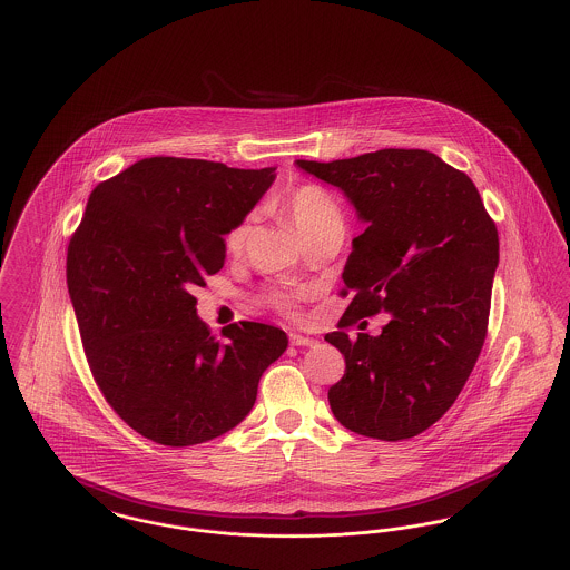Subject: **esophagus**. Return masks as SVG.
I'll return each mask as SVG.
<instances>
[{"label": "esophagus", "mask_w": 570, "mask_h": 570, "mask_svg": "<svg viewBox=\"0 0 570 570\" xmlns=\"http://www.w3.org/2000/svg\"><path fill=\"white\" fill-rule=\"evenodd\" d=\"M291 345H295V347H314L316 341L309 338V336H304V334H291Z\"/></svg>", "instance_id": "34e87169"}]
</instances>
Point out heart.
Masks as SVG:
<instances>
[{
    "label": "heart",
    "instance_id": "obj_1",
    "mask_svg": "<svg viewBox=\"0 0 570 570\" xmlns=\"http://www.w3.org/2000/svg\"><path fill=\"white\" fill-rule=\"evenodd\" d=\"M279 213L295 225V229L299 232V236L309 243V240H318V238H336L343 243L345 232H347V223L345 215L341 210V206L334 202V197L318 188V186H302L295 188L293 193L284 195L279 202ZM249 232L252 225L249 220H240L227 236H225V245L232 254H238L245 249L247 240H249ZM271 304L279 307V309H288L291 307V297L282 295V293H273Z\"/></svg>",
    "mask_w": 570,
    "mask_h": 570
}]
</instances>
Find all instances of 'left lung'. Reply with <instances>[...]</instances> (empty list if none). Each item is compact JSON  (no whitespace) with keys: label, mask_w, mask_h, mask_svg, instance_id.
<instances>
[{"label":"left lung","mask_w":570,"mask_h":570,"mask_svg":"<svg viewBox=\"0 0 570 570\" xmlns=\"http://www.w3.org/2000/svg\"><path fill=\"white\" fill-rule=\"evenodd\" d=\"M336 186L364 232L343 271L341 327L391 314L380 336H325L347 368L327 393L341 425L377 440L432 428L464 389L482 351L499 236L471 177L425 149L345 160H295Z\"/></svg>","instance_id":"left-lung-1"}]
</instances>
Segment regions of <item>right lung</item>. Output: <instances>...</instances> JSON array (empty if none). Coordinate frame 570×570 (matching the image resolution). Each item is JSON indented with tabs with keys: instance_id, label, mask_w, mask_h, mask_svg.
Returning <instances> with one entry per match:
<instances>
[{
	"instance_id": "right-lung-1",
	"label": "right lung",
	"mask_w": 570,
	"mask_h": 570,
	"mask_svg": "<svg viewBox=\"0 0 570 570\" xmlns=\"http://www.w3.org/2000/svg\"><path fill=\"white\" fill-rule=\"evenodd\" d=\"M273 181L275 167L145 158L90 193L67 252L69 297L97 386L140 436L190 446L229 432L288 347L254 321L217 341L193 297Z\"/></svg>"
}]
</instances>
